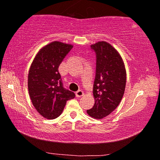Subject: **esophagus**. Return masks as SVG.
Instances as JSON below:
<instances>
[{"instance_id": "obj_1", "label": "esophagus", "mask_w": 160, "mask_h": 160, "mask_svg": "<svg viewBox=\"0 0 160 160\" xmlns=\"http://www.w3.org/2000/svg\"><path fill=\"white\" fill-rule=\"evenodd\" d=\"M76 97H78V98L82 97V96L84 95V91H83V90H78L76 92Z\"/></svg>"}]
</instances>
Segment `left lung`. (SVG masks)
Segmentation results:
<instances>
[{
	"label": "left lung",
	"mask_w": 160,
	"mask_h": 160,
	"mask_svg": "<svg viewBox=\"0 0 160 160\" xmlns=\"http://www.w3.org/2000/svg\"><path fill=\"white\" fill-rule=\"evenodd\" d=\"M91 49L96 56L95 104L87 112L100 119L110 114L121 102L126 85V71L121 56L108 43L100 41L92 45Z\"/></svg>",
	"instance_id": "8db88e82"
}]
</instances>
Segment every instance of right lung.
<instances>
[{
	"label": "right lung",
	"instance_id": "obj_1",
	"mask_svg": "<svg viewBox=\"0 0 160 160\" xmlns=\"http://www.w3.org/2000/svg\"><path fill=\"white\" fill-rule=\"evenodd\" d=\"M73 46L54 41L42 48L35 58L28 73V91L37 111L48 119L62 113L68 100L75 93L63 87L59 66Z\"/></svg>",
	"mask_w": 160,
	"mask_h": 160
}]
</instances>
